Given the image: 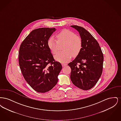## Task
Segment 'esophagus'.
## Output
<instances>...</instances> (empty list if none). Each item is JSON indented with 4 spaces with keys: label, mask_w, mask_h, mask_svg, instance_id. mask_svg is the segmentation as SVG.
Instances as JSON below:
<instances>
[{
    "label": "esophagus",
    "mask_w": 121,
    "mask_h": 121,
    "mask_svg": "<svg viewBox=\"0 0 121 121\" xmlns=\"http://www.w3.org/2000/svg\"><path fill=\"white\" fill-rule=\"evenodd\" d=\"M67 65V64H62V66H63V67H65V66H66Z\"/></svg>",
    "instance_id": "1"
}]
</instances>
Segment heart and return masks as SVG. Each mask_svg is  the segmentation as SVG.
I'll return each instance as SVG.
<instances>
[{
  "mask_svg": "<svg viewBox=\"0 0 121 121\" xmlns=\"http://www.w3.org/2000/svg\"><path fill=\"white\" fill-rule=\"evenodd\" d=\"M57 40L53 37L50 38L48 41V46L52 53H57L60 44L64 43L63 50L54 56L56 60L65 63L68 62L73 56L78 54L82 47V41L80 37L68 29H64L57 35Z\"/></svg>",
  "mask_w": 121,
  "mask_h": 121,
  "instance_id": "b5f03b06",
  "label": "heart"
}]
</instances>
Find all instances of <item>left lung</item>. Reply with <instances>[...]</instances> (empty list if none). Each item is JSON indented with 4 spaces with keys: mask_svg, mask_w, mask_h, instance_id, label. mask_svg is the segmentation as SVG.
Here are the masks:
<instances>
[{
    "mask_svg": "<svg viewBox=\"0 0 121 121\" xmlns=\"http://www.w3.org/2000/svg\"><path fill=\"white\" fill-rule=\"evenodd\" d=\"M71 27L78 32L82 47L75 59L68 64L71 69L70 78L75 86L87 90L96 85L102 75L104 55L97 41L89 32L80 26Z\"/></svg>",
    "mask_w": 121,
    "mask_h": 121,
    "instance_id": "1",
    "label": "left lung"
}]
</instances>
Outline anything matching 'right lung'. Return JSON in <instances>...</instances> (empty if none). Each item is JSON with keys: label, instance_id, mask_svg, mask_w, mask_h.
<instances>
[{"label": "right lung", "instance_id": "1", "mask_svg": "<svg viewBox=\"0 0 121 121\" xmlns=\"http://www.w3.org/2000/svg\"><path fill=\"white\" fill-rule=\"evenodd\" d=\"M55 28L33 30L22 43L18 62L26 82L37 92H47L55 86L62 66L55 61L48 41Z\"/></svg>", "mask_w": 121, "mask_h": 121}]
</instances>
